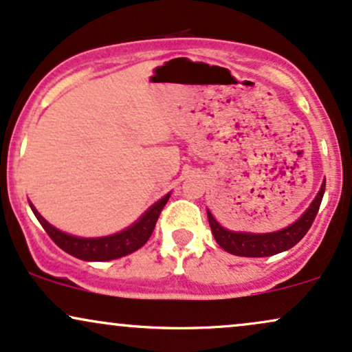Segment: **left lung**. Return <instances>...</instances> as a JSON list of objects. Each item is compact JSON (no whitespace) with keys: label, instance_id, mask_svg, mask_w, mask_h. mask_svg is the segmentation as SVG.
<instances>
[{"label":"left lung","instance_id":"1","mask_svg":"<svg viewBox=\"0 0 352 352\" xmlns=\"http://www.w3.org/2000/svg\"><path fill=\"white\" fill-rule=\"evenodd\" d=\"M326 182H322L321 188H319L316 199L309 205V208L302 213L298 221L293 225L286 227L285 230L274 233H261V235H253V233H235L220 227V223L213 218L210 212L208 221L210 228H212L213 236H215L217 243L225 250V252L236 254V256H250V258H260V256H272V254L281 253L285 250L293 248L302 236L308 233V230L313 225L314 218L318 215L319 205H321L322 195H324Z\"/></svg>","mask_w":352,"mask_h":352}]
</instances>
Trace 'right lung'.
I'll list each match as a JSON object with an SVG mask.
<instances>
[{
    "label": "right lung",
    "instance_id": "right-lung-1",
    "mask_svg": "<svg viewBox=\"0 0 352 352\" xmlns=\"http://www.w3.org/2000/svg\"><path fill=\"white\" fill-rule=\"evenodd\" d=\"M168 197H170V193L165 195L162 200L157 201L155 205H152V207L144 213L142 218H140L139 221H135L131 228L124 230V232L120 233H116V235L102 238H78L67 235V233L64 232H59L58 228H54L52 225L47 223V221L36 212L33 205H30L31 208H33L36 218L39 220V223H41V227L46 230V233L51 236V240L54 241L60 250H64L66 253H69L72 256L84 261H107L134 253L140 248V246L147 243L153 228H155L157 220H159L160 212H162L165 204L168 201Z\"/></svg>",
    "mask_w": 352,
    "mask_h": 352
}]
</instances>
